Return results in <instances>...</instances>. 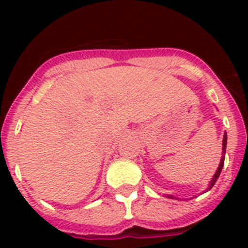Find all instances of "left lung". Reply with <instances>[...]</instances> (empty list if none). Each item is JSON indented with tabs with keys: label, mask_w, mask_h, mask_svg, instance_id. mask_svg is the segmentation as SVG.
<instances>
[{
	"label": "left lung",
	"mask_w": 248,
	"mask_h": 248,
	"mask_svg": "<svg viewBox=\"0 0 248 248\" xmlns=\"http://www.w3.org/2000/svg\"><path fill=\"white\" fill-rule=\"evenodd\" d=\"M226 144H227V134H226V133H225V134H223V140H222V157H221L220 165H218L217 170H216V172H215L214 177H212V180L210 181V185H209V187H207V190H206V191H209V190L211 189L212 186L215 185V183L217 181L218 176H220L221 170H222V168H223V163H225V154H226ZM168 198L175 199L174 196H172V195H170V196H168Z\"/></svg>",
	"instance_id": "obj_1"
}]
</instances>
